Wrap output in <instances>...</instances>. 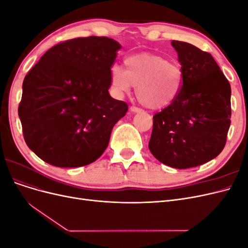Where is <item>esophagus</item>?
Listing matches in <instances>:
<instances>
[{"mask_svg":"<svg viewBox=\"0 0 248 248\" xmlns=\"http://www.w3.org/2000/svg\"><path fill=\"white\" fill-rule=\"evenodd\" d=\"M130 111L133 112V114H136V112H140L141 109L139 108H136V107H130Z\"/></svg>","mask_w":248,"mask_h":248,"instance_id":"1","label":"esophagus"}]
</instances>
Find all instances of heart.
<instances>
[{"mask_svg":"<svg viewBox=\"0 0 248 248\" xmlns=\"http://www.w3.org/2000/svg\"><path fill=\"white\" fill-rule=\"evenodd\" d=\"M126 70L118 65L110 69V85L118 95L128 94L136 87L142 107L164 109L178 99L182 91L184 73L181 66L153 52H140L125 59Z\"/></svg>","mask_w":248,"mask_h":248,"instance_id":"1","label":"heart"}]
</instances>
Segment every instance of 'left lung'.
Instances as JSON below:
<instances>
[{"label": "left lung", "instance_id": "obj_1", "mask_svg": "<svg viewBox=\"0 0 248 248\" xmlns=\"http://www.w3.org/2000/svg\"><path fill=\"white\" fill-rule=\"evenodd\" d=\"M184 73L182 91L153 117L149 149L175 169L201 166L219 155L231 125V86L213 57L190 43L172 40Z\"/></svg>", "mask_w": 248, "mask_h": 248}]
</instances>
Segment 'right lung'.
<instances>
[{"mask_svg":"<svg viewBox=\"0 0 248 248\" xmlns=\"http://www.w3.org/2000/svg\"><path fill=\"white\" fill-rule=\"evenodd\" d=\"M120 48L108 37L74 38L49 48L29 71L18 116L26 144L43 161L84 167L107 149L112 127L128 110L108 93Z\"/></svg>","mask_w":248,"mask_h":248,"instance_id":"1","label":"right lung"}]
</instances>
